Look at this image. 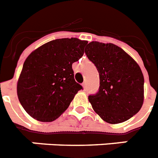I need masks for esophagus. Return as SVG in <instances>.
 <instances>
[{
  "label": "esophagus",
  "mask_w": 158,
  "mask_h": 158,
  "mask_svg": "<svg viewBox=\"0 0 158 158\" xmlns=\"http://www.w3.org/2000/svg\"><path fill=\"white\" fill-rule=\"evenodd\" d=\"M83 90L84 91L87 90V83H83Z\"/></svg>",
  "instance_id": "1"
}]
</instances>
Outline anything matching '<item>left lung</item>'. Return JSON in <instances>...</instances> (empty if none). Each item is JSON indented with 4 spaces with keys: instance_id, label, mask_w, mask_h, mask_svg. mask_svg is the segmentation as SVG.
Wrapping results in <instances>:
<instances>
[{
    "instance_id": "left-lung-1",
    "label": "left lung",
    "mask_w": 158,
    "mask_h": 158,
    "mask_svg": "<svg viewBox=\"0 0 158 158\" xmlns=\"http://www.w3.org/2000/svg\"><path fill=\"white\" fill-rule=\"evenodd\" d=\"M100 75L99 91L88 96L95 112L106 123L130 119L143 102V75L132 57L114 44L92 41L85 48Z\"/></svg>"
}]
</instances>
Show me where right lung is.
I'll return each mask as SVG.
<instances>
[{
  "mask_svg": "<svg viewBox=\"0 0 158 158\" xmlns=\"http://www.w3.org/2000/svg\"><path fill=\"white\" fill-rule=\"evenodd\" d=\"M86 40L57 39L34 50L24 61L17 84L26 112L40 122L57 119L83 89L74 78L72 64L84 53Z\"/></svg>",
  "mask_w": 158,
  "mask_h": 158,
  "instance_id": "obj_1",
  "label": "right lung"
}]
</instances>
